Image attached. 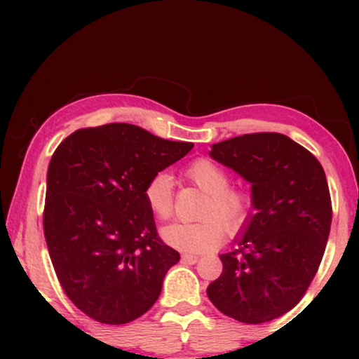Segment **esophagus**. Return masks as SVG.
I'll use <instances>...</instances> for the list:
<instances>
[{
	"label": "esophagus",
	"mask_w": 359,
	"mask_h": 359,
	"mask_svg": "<svg viewBox=\"0 0 359 359\" xmlns=\"http://www.w3.org/2000/svg\"><path fill=\"white\" fill-rule=\"evenodd\" d=\"M182 262L187 263V265H194V263L199 262V257H197V255H192V253H184Z\"/></svg>",
	"instance_id": "1"
}]
</instances>
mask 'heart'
I'll return each instance as SVG.
<instances>
[{
    "label": "heart",
    "mask_w": 359,
    "mask_h": 359,
    "mask_svg": "<svg viewBox=\"0 0 359 359\" xmlns=\"http://www.w3.org/2000/svg\"><path fill=\"white\" fill-rule=\"evenodd\" d=\"M185 177L208 194L197 222H172L162 228V240L172 248L187 253H204L214 250L224 240V228L229 233L240 231L253 209V197L245 189L229 187V174L209 158H197L185 168ZM145 201L150 211L160 219H168L174 212V184L170 175L158 172L145 185Z\"/></svg>",
    "instance_id": "heart-1"
}]
</instances>
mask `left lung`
<instances>
[{"instance_id": "obj_1", "label": "left lung", "mask_w": 359, "mask_h": 359, "mask_svg": "<svg viewBox=\"0 0 359 359\" xmlns=\"http://www.w3.org/2000/svg\"><path fill=\"white\" fill-rule=\"evenodd\" d=\"M209 155L251 184L255 212L238 250L219 255L222 273L208 297L240 323H269L297 306L323 259L332 219L324 168L282 133L224 140Z\"/></svg>"}]
</instances>
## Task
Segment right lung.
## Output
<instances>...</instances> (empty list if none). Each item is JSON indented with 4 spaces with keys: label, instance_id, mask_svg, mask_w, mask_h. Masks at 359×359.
<instances>
[{
    "label": "right lung",
    "instance_id": "add662e5",
    "mask_svg": "<svg viewBox=\"0 0 359 359\" xmlns=\"http://www.w3.org/2000/svg\"><path fill=\"white\" fill-rule=\"evenodd\" d=\"M128 123L74 131L47 172L43 233L62 288L102 324H126L158 299L180 259L158 238L145 185L192 150Z\"/></svg>",
    "mask_w": 359,
    "mask_h": 359
}]
</instances>
